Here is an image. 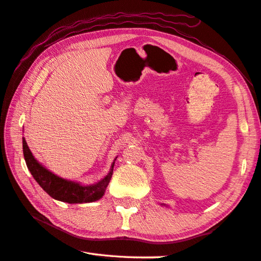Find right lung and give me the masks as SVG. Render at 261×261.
I'll list each match as a JSON object with an SVG mask.
<instances>
[{
	"label": "right lung",
	"mask_w": 261,
	"mask_h": 261,
	"mask_svg": "<svg viewBox=\"0 0 261 261\" xmlns=\"http://www.w3.org/2000/svg\"><path fill=\"white\" fill-rule=\"evenodd\" d=\"M22 151L27 168L31 171L32 176L36 180V182L52 198L61 202L70 203V204L94 202L101 198L105 194L108 184H110L113 174V168H114L115 163L113 162L111 171L100 181L90 185V186H82L79 182L70 181V180H66L56 176L55 173H52L43 165L37 162L34 156H33L31 149L28 148L25 138H22Z\"/></svg>",
	"instance_id": "1"
}]
</instances>
